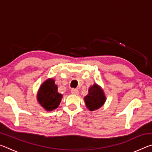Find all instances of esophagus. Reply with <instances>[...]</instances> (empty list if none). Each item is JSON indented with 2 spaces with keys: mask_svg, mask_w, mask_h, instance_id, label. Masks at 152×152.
Segmentation results:
<instances>
[{
  "mask_svg": "<svg viewBox=\"0 0 152 152\" xmlns=\"http://www.w3.org/2000/svg\"><path fill=\"white\" fill-rule=\"evenodd\" d=\"M71 92L72 94H75V95H78L79 93V91L78 89H76V88H72L71 90Z\"/></svg>",
  "mask_w": 152,
  "mask_h": 152,
  "instance_id": "34e87169",
  "label": "esophagus"
}]
</instances>
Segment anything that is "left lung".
<instances>
[{"label": "left lung", "instance_id": "left-lung-1", "mask_svg": "<svg viewBox=\"0 0 152 152\" xmlns=\"http://www.w3.org/2000/svg\"><path fill=\"white\" fill-rule=\"evenodd\" d=\"M105 100L103 91L96 84L89 88L88 94L84 97L86 107L92 111L99 109L104 104Z\"/></svg>", "mask_w": 152, "mask_h": 152}]
</instances>
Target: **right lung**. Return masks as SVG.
Instances as JSON below:
<instances>
[{
    "label": "right lung",
    "mask_w": 152,
    "mask_h": 152,
    "mask_svg": "<svg viewBox=\"0 0 152 152\" xmlns=\"http://www.w3.org/2000/svg\"><path fill=\"white\" fill-rule=\"evenodd\" d=\"M62 95L58 92V87L53 79H49L41 86L37 99L41 105L47 110L58 108Z\"/></svg>",
    "instance_id": "obj_1"
}]
</instances>
